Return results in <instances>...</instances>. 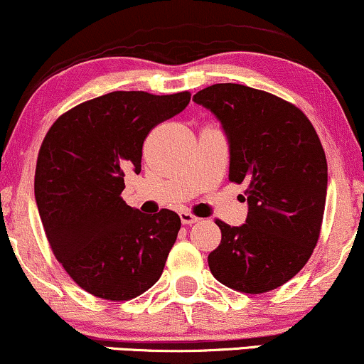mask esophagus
<instances>
[{"instance_id":"34e87169","label":"esophagus","mask_w":364,"mask_h":364,"mask_svg":"<svg viewBox=\"0 0 364 364\" xmlns=\"http://www.w3.org/2000/svg\"><path fill=\"white\" fill-rule=\"evenodd\" d=\"M179 218H181L183 225H193V223H196L198 220H200L198 216L188 213V211H181V213H179Z\"/></svg>"}]
</instances>
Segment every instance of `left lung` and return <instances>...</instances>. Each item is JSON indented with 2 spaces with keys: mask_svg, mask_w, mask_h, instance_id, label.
I'll return each instance as SVG.
<instances>
[{
  "mask_svg": "<svg viewBox=\"0 0 364 364\" xmlns=\"http://www.w3.org/2000/svg\"><path fill=\"white\" fill-rule=\"evenodd\" d=\"M222 124L230 181L247 183L240 227L216 220L222 242L208 255L213 277L262 294L291 280L314 250L323 223L328 163L314 127L296 105L240 84L193 95Z\"/></svg>",
  "mask_w": 364,
  "mask_h": 364,
  "instance_id": "obj_1",
  "label": "left lung"
}]
</instances>
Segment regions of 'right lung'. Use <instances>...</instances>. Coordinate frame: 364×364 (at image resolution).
Returning <instances> with one entry per match:
<instances>
[{
    "label": "right lung",
    "instance_id": "add662e5",
    "mask_svg": "<svg viewBox=\"0 0 364 364\" xmlns=\"http://www.w3.org/2000/svg\"><path fill=\"white\" fill-rule=\"evenodd\" d=\"M190 92H110L60 116L45 136L35 200L55 257L92 296L127 301L158 282L181 220L153 216L121 198L126 173H141L142 144L156 124L190 104Z\"/></svg>",
    "mask_w": 364,
    "mask_h": 364
}]
</instances>
